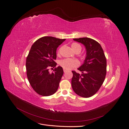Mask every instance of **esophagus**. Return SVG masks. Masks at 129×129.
Wrapping results in <instances>:
<instances>
[{"label": "esophagus", "instance_id": "34e87169", "mask_svg": "<svg viewBox=\"0 0 129 129\" xmlns=\"http://www.w3.org/2000/svg\"><path fill=\"white\" fill-rule=\"evenodd\" d=\"M67 72V70H65V69H64V73H66Z\"/></svg>", "mask_w": 129, "mask_h": 129}]
</instances>
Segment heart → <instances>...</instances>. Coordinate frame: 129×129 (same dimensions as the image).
I'll list each match as a JSON object with an SVG mask.
<instances>
[{
	"instance_id": "b5f03b06",
	"label": "heart",
	"mask_w": 129,
	"mask_h": 129,
	"mask_svg": "<svg viewBox=\"0 0 129 129\" xmlns=\"http://www.w3.org/2000/svg\"><path fill=\"white\" fill-rule=\"evenodd\" d=\"M71 47L75 52L77 51L81 52L82 49L80 45L76 43H72L71 45ZM59 64L65 70H71L73 68H75V67L78 66L79 65L80 63L79 61L76 59L65 58L60 60L59 62Z\"/></svg>"
}]
</instances>
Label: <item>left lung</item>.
I'll use <instances>...</instances> for the list:
<instances>
[{
    "instance_id": "1",
    "label": "left lung",
    "mask_w": 129,
    "mask_h": 129,
    "mask_svg": "<svg viewBox=\"0 0 129 129\" xmlns=\"http://www.w3.org/2000/svg\"><path fill=\"white\" fill-rule=\"evenodd\" d=\"M85 47L86 57L78 68L82 74L72 71V86L75 93L83 98L95 94L103 83L106 74V59L100 44L88 37L73 38Z\"/></svg>"
}]
</instances>
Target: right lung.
Here are the masks:
<instances>
[{"label": "right lung", "instance_id": "obj_1", "mask_svg": "<svg viewBox=\"0 0 129 129\" xmlns=\"http://www.w3.org/2000/svg\"><path fill=\"white\" fill-rule=\"evenodd\" d=\"M65 39L51 36L38 39L32 45L26 58V68L28 80L32 88L42 96L52 95L57 91L64 72L58 66L50 73L49 67L54 68L57 63L56 50Z\"/></svg>", "mask_w": 129, "mask_h": 129}]
</instances>
